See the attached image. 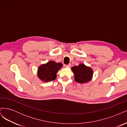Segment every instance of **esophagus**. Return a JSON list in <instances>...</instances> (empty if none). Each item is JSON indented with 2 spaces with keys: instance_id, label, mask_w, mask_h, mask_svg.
Returning a JSON list of instances; mask_svg holds the SVG:
<instances>
[{
  "instance_id": "1",
  "label": "esophagus",
  "mask_w": 127,
  "mask_h": 127,
  "mask_svg": "<svg viewBox=\"0 0 127 127\" xmlns=\"http://www.w3.org/2000/svg\"><path fill=\"white\" fill-rule=\"evenodd\" d=\"M64 68H70L71 67V64H69L68 65H66V64H64Z\"/></svg>"
}]
</instances>
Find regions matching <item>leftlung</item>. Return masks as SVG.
Listing matches in <instances>:
<instances>
[{"mask_svg": "<svg viewBox=\"0 0 127 127\" xmlns=\"http://www.w3.org/2000/svg\"><path fill=\"white\" fill-rule=\"evenodd\" d=\"M71 70L74 74L75 81L80 84L88 83L93 77V71L92 69L83 64L72 67Z\"/></svg>", "mask_w": 127, "mask_h": 127, "instance_id": "1", "label": "left lung"}]
</instances>
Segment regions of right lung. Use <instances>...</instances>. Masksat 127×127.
<instances>
[{"label": "right lung", "instance_id": "add662e5", "mask_svg": "<svg viewBox=\"0 0 127 127\" xmlns=\"http://www.w3.org/2000/svg\"><path fill=\"white\" fill-rule=\"evenodd\" d=\"M62 67L63 64L61 63H57L53 61L41 64L37 69L38 77L45 82L55 80L57 77V72Z\"/></svg>", "mask_w": 127, "mask_h": 127}]
</instances>
